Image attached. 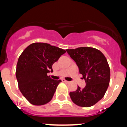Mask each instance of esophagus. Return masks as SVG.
<instances>
[{
	"label": "esophagus",
	"instance_id": "obj_1",
	"mask_svg": "<svg viewBox=\"0 0 127 127\" xmlns=\"http://www.w3.org/2000/svg\"><path fill=\"white\" fill-rule=\"evenodd\" d=\"M62 82H66V83H68V82H69L66 81V80L64 79H62Z\"/></svg>",
	"mask_w": 127,
	"mask_h": 127
}]
</instances>
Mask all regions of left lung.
I'll list each match as a JSON object with an SVG mask.
<instances>
[{
  "instance_id": "1",
  "label": "left lung",
  "mask_w": 127,
  "mask_h": 127,
  "mask_svg": "<svg viewBox=\"0 0 127 127\" xmlns=\"http://www.w3.org/2000/svg\"><path fill=\"white\" fill-rule=\"evenodd\" d=\"M66 51L76 62L86 84L83 89L78 86L76 90L70 92V97L78 106H92L103 98L109 84L110 68L106 58L99 50L93 47Z\"/></svg>"
}]
</instances>
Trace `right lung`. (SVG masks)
I'll return each mask as SVG.
<instances>
[{
    "label": "right lung",
    "instance_id": "obj_1",
    "mask_svg": "<svg viewBox=\"0 0 127 127\" xmlns=\"http://www.w3.org/2000/svg\"><path fill=\"white\" fill-rule=\"evenodd\" d=\"M65 50L45 43H33L21 54L16 66L17 81L21 93L29 102L42 105L51 100L61 80L47 75L52 65Z\"/></svg>",
    "mask_w": 127,
    "mask_h": 127
}]
</instances>
